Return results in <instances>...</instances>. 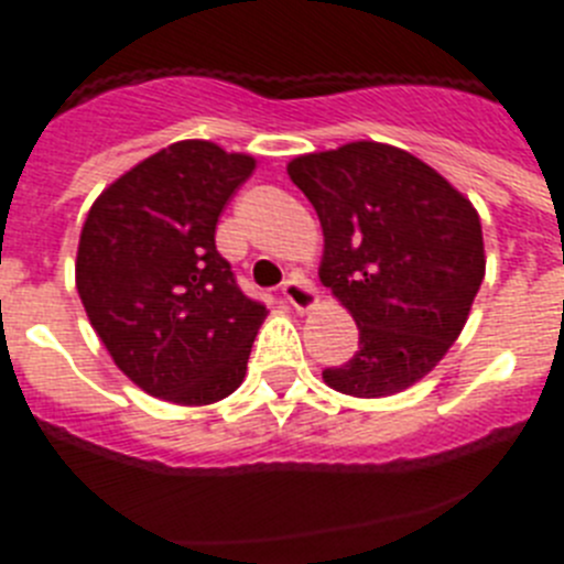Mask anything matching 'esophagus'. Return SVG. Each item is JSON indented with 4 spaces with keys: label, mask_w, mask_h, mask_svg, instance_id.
I'll return each mask as SVG.
<instances>
[{
    "label": "esophagus",
    "mask_w": 564,
    "mask_h": 564,
    "mask_svg": "<svg viewBox=\"0 0 564 564\" xmlns=\"http://www.w3.org/2000/svg\"><path fill=\"white\" fill-rule=\"evenodd\" d=\"M282 296H285L288 305L296 307L299 313H307L316 307V291H313V285L305 276L288 279L285 285H282Z\"/></svg>",
    "instance_id": "34e87169"
}]
</instances>
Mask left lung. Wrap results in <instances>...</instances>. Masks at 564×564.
<instances>
[{
  "mask_svg": "<svg viewBox=\"0 0 564 564\" xmlns=\"http://www.w3.org/2000/svg\"><path fill=\"white\" fill-rule=\"evenodd\" d=\"M288 174L325 234L318 279L358 325V350L322 378L356 398L403 392L466 325L486 276L480 214L435 169L390 143L299 154Z\"/></svg>",
  "mask_w": 564,
  "mask_h": 564,
  "instance_id": "obj_1",
  "label": "left lung"
}]
</instances>
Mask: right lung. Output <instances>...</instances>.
<instances>
[{
	"instance_id": "1",
	"label": "right lung",
	"mask_w": 564,
	"mask_h": 564,
	"mask_svg": "<svg viewBox=\"0 0 564 564\" xmlns=\"http://www.w3.org/2000/svg\"><path fill=\"white\" fill-rule=\"evenodd\" d=\"M253 166L251 154L177 141L121 174L89 208L78 296L118 370L149 395L203 406L246 378L268 311L239 291L214 231Z\"/></svg>"
}]
</instances>
